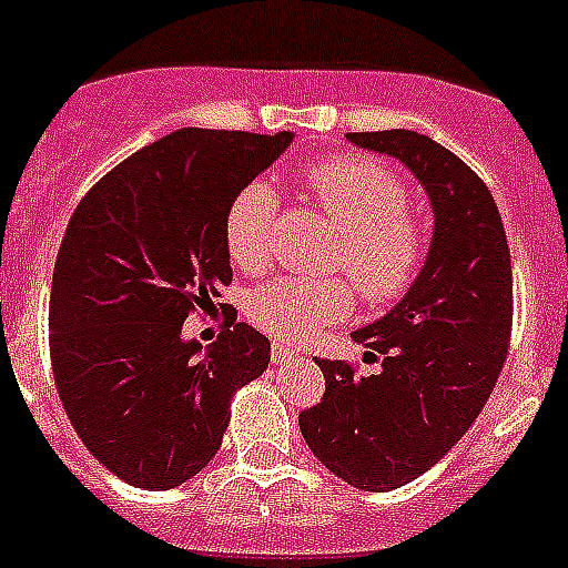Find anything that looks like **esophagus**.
Returning <instances> with one entry per match:
<instances>
[{
  "mask_svg": "<svg viewBox=\"0 0 568 568\" xmlns=\"http://www.w3.org/2000/svg\"><path fill=\"white\" fill-rule=\"evenodd\" d=\"M292 357H297V352H294L292 346H285V343H274V346H271V361H274V364H285V361H292Z\"/></svg>",
  "mask_w": 568,
  "mask_h": 568,
  "instance_id": "1",
  "label": "esophagus"
}]
</instances>
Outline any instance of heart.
Returning <instances> with one entry per match:
<instances>
[{
    "label": "heart",
    "instance_id": "b5f03b06",
    "mask_svg": "<svg viewBox=\"0 0 568 568\" xmlns=\"http://www.w3.org/2000/svg\"><path fill=\"white\" fill-rule=\"evenodd\" d=\"M308 190L343 233L335 265L352 276L373 306H393L416 285L424 262V236L407 213V184L384 161L369 155H332L308 166ZM280 199L265 181H251L233 195L225 216L231 260L260 271L271 260V233ZM352 288L346 280L276 276L247 297V317L265 335L306 341L346 317Z\"/></svg>",
    "mask_w": 568,
    "mask_h": 568
}]
</instances>
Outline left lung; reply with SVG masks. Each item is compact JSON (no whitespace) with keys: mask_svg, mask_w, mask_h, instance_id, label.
Segmentation results:
<instances>
[{"mask_svg":"<svg viewBox=\"0 0 568 568\" xmlns=\"http://www.w3.org/2000/svg\"><path fill=\"white\" fill-rule=\"evenodd\" d=\"M346 138L402 161L436 219L416 285L352 335L381 373L317 357L326 393L300 413L312 454L343 483L381 494L445 459L494 393L511 341V251L494 195L454 152L409 130Z\"/></svg>","mask_w":568,"mask_h":568,"instance_id":"obj_1","label":"left lung"}]
</instances>
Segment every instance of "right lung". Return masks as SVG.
<instances>
[{
  "label": "right lung",
  "instance_id": "1",
  "mask_svg": "<svg viewBox=\"0 0 568 568\" xmlns=\"http://www.w3.org/2000/svg\"><path fill=\"white\" fill-rule=\"evenodd\" d=\"M292 132L179 130L118 164L78 204L57 254L51 369L69 422L123 483L166 490L216 456L236 389L268 337L225 308L211 349L181 326L231 285L225 216Z\"/></svg>",
  "mask_w": 568,
  "mask_h": 568
}]
</instances>
